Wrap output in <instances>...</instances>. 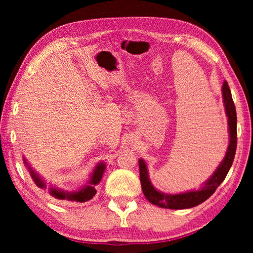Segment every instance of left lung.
Instances as JSON below:
<instances>
[{
  "label": "left lung",
  "instance_id": "obj_1",
  "mask_svg": "<svg viewBox=\"0 0 253 253\" xmlns=\"http://www.w3.org/2000/svg\"><path fill=\"white\" fill-rule=\"evenodd\" d=\"M222 98H223V105L225 109V115L228 117V130H229V145L226 149L225 156L213 174L207 181L201 184L199 190H191L183 193L169 194L161 192L160 190L154 187V185L149 179L147 165L143 158H139V177L140 184H142V190L149 202L163 209H172V210H183L194 208L196 205L203 203L211 196L217 186L224 181L226 175L232 166L234 160L235 151H237V111L231 96V90L226 81L222 85Z\"/></svg>",
  "mask_w": 253,
  "mask_h": 253
}]
</instances>
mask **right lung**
Wrapping results in <instances>:
<instances>
[{"instance_id": "add662e5", "label": "right lung", "mask_w": 253, "mask_h": 253, "mask_svg": "<svg viewBox=\"0 0 253 253\" xmlns=\"http://www.w3.org/2000/svg\"><path fill=\"white\" fill-rule=\"evenodd\" d=\"M23 163L27 168L28 172L30 173V176L32 177V181L36 183V185L42 188V190H45L46 187H49V194L53 196L54 199L57 200H66L70 201V202H87V201L91 200L96 194V185H98L101 182V178L104 176V173L106 170V163L100 162L97 163L95 168H93L92 172L89 175V179L87 184H84V186L79 187L78 190L76 191H65L62 188L58 186H54L52 184H50L49 186H46L45 179L41 176V175L34 169L31 165L29 164V162L23 157Z\"/></svg>"}]
</instances>
